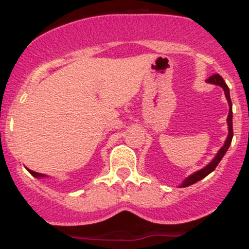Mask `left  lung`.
<instances>
[{"label": "left lung", "mask_w": 249, "mask_h": 249, "mask_svg": "<svg viewBox=\"0 0 249 249\" xmlns=\"http://www.w3.org/2000/svg\"><path fill=\"white\" fill-rule=\"evenodd\" d=\"M207 82L211 83V85L220 86V87L224 89V93H225L226 100H228V103H229V115H228V120H226V121H228L229 134H228V137H226V140H225V142H224V145L220 147V150L218 151V154L215 155V157H214V159L212 160L211 162H209L207 166L203 167L202 169L195 172V173H193L191 176H189L186 179H184L183 183L180 184V188H186V186L193 185V184L200 181L201 179L206 178V177H207L209 173H212V172L215 169V167L219 164V162L221 161V159L224 157V155L226 154L229 146L231 145V140H232V137H233V130H232V103H231V99H230V92H229V87L226 86L225 81L223 80V77H221L220 75H218V73L211 76V77H209L207 80Z\"/></svg>", "instance_id": "1"}]
</instances>
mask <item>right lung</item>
I'll use <instances>...</instances> for the list:
<instances>
[{"label":"right lung","instance_id":"add662e5","mask_svg":"<svg viewBox=\"0 0 249 249\" xmlns=\"http://www.w3.org/2000/svg\"><path fill=\"white\" fill-rule=\"evenodd\" d=\"M29 171V173L31 174V176H34L35 177V178H47V177L48 176H46V174H42V173H37V172H34V171H31V169H29V168H26Z\"/></svg>","mask_w":249,"mask_h":249}]
</instances>
